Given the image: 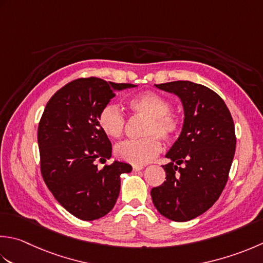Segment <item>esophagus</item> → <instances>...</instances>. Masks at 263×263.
<instances>
[{
    "label": "esophagus",
    "instance_id": "1",
    "mask_svg": "<svg viewBox=\"0 0 263 263\" xmlns=\"http://www.w3.org/2000/svg\"><path fill=\"white\" fill-rule=\"evenodd\" d=\"M132 168H133V171L137 172V171H140V170H142L143 165H133Z\"/></svg>",
    "mask_w": 263,
    "mask_h": 263
}]
</instances>
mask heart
<instances>
[{"mask_svg":"<svg viewBox=\"0 0 263 263\" xmlns=\"http://www.w3.org/2000/svg\"><path fill=\"white\" fill-rule=\"evenodd\" d=\"M130 109L137 115L147 118L139 140L125 141L115 149L118 159L135 165H143L155 158L162 151V143L157 137L165 141L176 139L182 128L181 115L171 109V102L155 92L145 91L132 97L127 102ZM98 125L107 137L118 139L125 128V117L114 104H108L98 115Z\"/></svg>","mask_w":263,"mask_h":263,"instance_id":"b5f03b06","label":"heart"}]
</instances>
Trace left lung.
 Returning <instances> with one entry per match:
<instances>
[{"label": "left lung", "mask_w": 263, "mask_h": 263, "mask_svg": "<svg viewBox=\"0 0 263 263\" xmlns=\"http://www.w3.org/2000/svg\"><path fill=\"white\" fill-rule=\"evenodd\" d=\"M182 102V131L165 157L166 180L151 195L157 211L178 222L195 219L217 202L228 181L236 136L233 117L219 95L202 84H155ZM181 165V167H178Z\"/></svg>", "instance_id": "obj_1"}]
</instances>
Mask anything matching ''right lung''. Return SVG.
Here are the masks:
<instances>
[{
	"mask_svg": "<svg viewBox=\"0 0 263 263\" xmlns=\"http://www.w3.org/2000/svg\"><path fill=\"white\" fill-rule=\"evenodd\" d=\"M135 86L98 77L77 79L51 97L41 117L37 141L43 180L61 206L81 220L110 212L120 195L121 174L132 171L127 163L114 161L99 170L96 162L111 157V143L98 125V115L114 91Z\"/></svg>",
	"mask_w": 263,
	"mask_h": 263,
	"instance_id": "1",
	"label": "right lung"
}]
</instances>
